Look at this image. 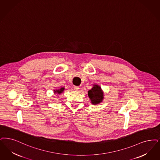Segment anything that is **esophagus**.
Instances as JSON below:
<instances>
[{"mask_svg": "<svg viewBox=\"0 0 160 160\" xmlns=\"http://www.w3.org/2000/svg\"><path fill=\"white\" fill-rule=\"evenodd\" d=\"M74 89L75 90H76V91H77V90H78V89H79V88H78V86H74Z\"/></svg>", "mask_w": 160, "mask_h": 160, "instance_id": "obj_1", "label": "esophagus"}]
</instances>
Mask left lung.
<instances>
[{
  "label": "left lung",
  "mask_w": 160,
  "mask_h": 160,
  "mask_svg": "<svg viewBox=\"0 0 160 160\" xmlns=\"http://www.w3.org/2000/svg\"><path fill=\"white\" fill-rule=\"evenodd\" d=\"M88 96L89 97L92 104H98L102 102L103 99V93L101 88L98 86L94 85L93 88L88 92Z\"/></svg>",
  "instance_id": "1"
}]
</instances>
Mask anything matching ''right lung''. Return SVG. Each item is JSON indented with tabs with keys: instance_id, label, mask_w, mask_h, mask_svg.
Instances as JSON below:
<instances>
[{
	"instance_id": "add662e5",
	"label": "right lung",
	"mask_w": 160,
	"mask_h": 160,
	"mask_svg": "<svg viewBox=\"0 0 160 160\" xmlns=\"http://www.w3.org/2000/svg\"><path fill=\"white\" fill-rule=\"evenodd\" d=\"M64 88H61L60 89L57 90H55V93H58V94H60V93H61L63 91H64Z\"/></svg>"
}]
</instances>
